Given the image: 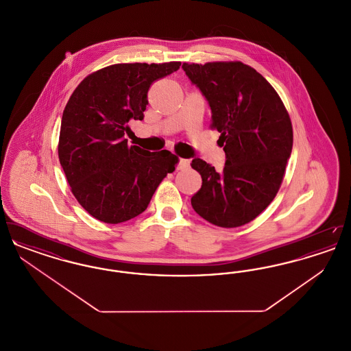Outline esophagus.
Masks as SVG:
<instances>
[{
    "label": "esophagus",
    "instance_id": "obj_1",
    "mask_svg": "<svg viewBox=\"0 0 351 351\" xmlns=\"http://www.w3.org/2000/svg\"><path fill=\"white\" fill-rule=\"evenodd\" d=\"M188 167H189V160L188 159H179L178 169H185V168Z\"/></svg>",
    "mask_w": 351,
    "mask_h": 351
}]
</instances>
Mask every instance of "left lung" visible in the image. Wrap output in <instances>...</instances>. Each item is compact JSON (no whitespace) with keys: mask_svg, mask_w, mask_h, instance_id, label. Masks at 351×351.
<instances>
[{"mask_svg":"<svg viewBox=\"0 0 351 351\" xmlns=\"http://www.w3.org/2000/svg\"><path fill=\"white\" fill-rule=\"evenodd\" d=\"M189 80L212 110L210 128L219 135L226 163L222 172L202 159L192 168L200 191L191 199L195 212L221 228H238L258 217L275 199L291 156L293 132L276 90L241 62L183 63Z\"/></svg>","mask_w":351,"mask_h":351,"instance_id":"obj_1","label":"left lung"}]
</instances>
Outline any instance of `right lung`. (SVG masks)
<instances>
[{"instance_id": "right-lung-1", "label": "right lung", "mask_w": 351, "mask_h": 351, "mask_svg": "<svg viewBox=\"0 0 351 351\" xmlns=\"http://www.w3.org/2000/svg\"><path fill=\"white\" fill-rule=\"evenodd\" d=\"M122 63L88 75L63 112L58 154L76 200L105 223L139 216L162 180L175 171L178 156L129 146L130 119H143L151 84L180 68Z\"/></svg>"}]
</instances>
